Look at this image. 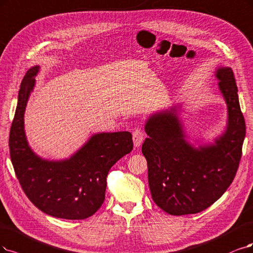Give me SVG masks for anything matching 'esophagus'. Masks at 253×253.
Listing matches in <instances>:
<instances>
[{"label":"esophagus","mask_w":253,"mask_h":253,"mask_svg":"<svg viewBox=\"0 0 253 253\" xmlns=\"http://www.w3.org/2000/svg\"><path fill=\"white\" fill-rule=\"evenodd\" d=\"M132 137H133L134 147H139V146H141L142 143H143V139H144V131H143V129L142 128H136L134 131H133Z\"/></svg>","instance_id":"34e87169"}]
</instances>
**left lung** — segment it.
Here are the masks:
<instances>
[{"label": "left lung", "mask_w": 253, "mask_h": 253, "mask_svg": "<svg viewBox=\"0 0 253 253\" xmlns=\"http://www.w3.org/2000/svg\"><path fill=\"white\" fill-rule=\"evenodd\" d=\"M227 103L228 125L214 145L193 148L185 142L175 108L155 114L145 125L142 152L154 202L173 216L197 213L225 193L237 174L246 133L235 75L230 68L216 74Z\"/></svg>", "instance_id": "obj_1"}]
</instances>
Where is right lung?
<instances>
[{"instance_id":"add662e5","label":"right lung","mask_w":253,"mask_h":253,"mask_svg":"<svg viewBox=\"0 0 253 253\" xmlns=\"http://www.w3.org/2000/svg\"><path fill=\"white\" fill-rule=\"evenodd\" d=\"M40 67L27 72L22 82L9 134L13 169L24 193L35 207L55 218L83 220L91 217L104 202L110 168L133 149L128 131L98 133L70 160L49 162L28 146L24 112Z\"/></svg>"}]
</instances>
